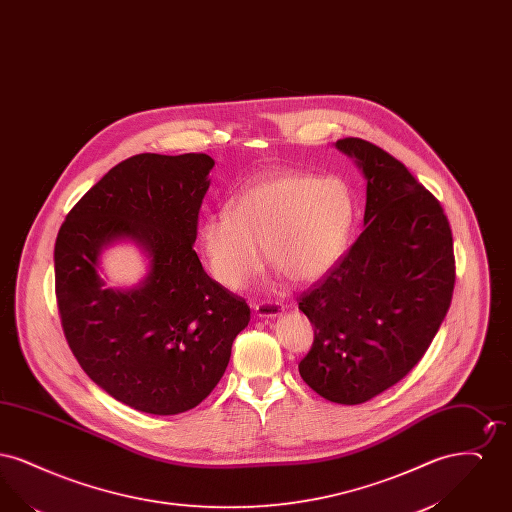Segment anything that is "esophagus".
Returning <instances> with one entry per match:
<instances>
[{
	"label": "esophagus",
	"instance_id": "34e87169",
	"mask_svg": "<svg viewBox=\"0 0 512 512\" xmlns=\"http://www.w3.org/2000/svg\"><path fill=\"white\" fill-rule=\"evenodd\" d=\"M282 311H284V305L276 299H267V301H261L255 305V313L259 317H278Z\"/></svg>",
	"mask_w": 512,
	"mask_h": 512
}]
</instances>
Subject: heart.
I'll use <instances>...</instances> for the list:
<instances>
[{"mask_svg": "<svg viewBox=\"0 0 512 512\" xmlns=\"http://www.w3.org/2000/svg\"><path fill=\"white\" fill-rule=\"evenodd\" d=\"M353 222L355 201L343 180L282 172L209 215L199 240L213 278L228 290H242L261 268L263 247L293 282H315L338 265Z\"/></svg>", "mask_w": 512, "mask_h": 512, "instance_id": "1", "label": "heart"}]
</instances>
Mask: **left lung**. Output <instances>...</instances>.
I'll list each match as a JSON object with an SVG mask.
<instances>
[{
	"label": "left lung",
	"mask_w": 512,
	"mask_h": 512,
	"mask_svg": "<svg viewBox=\"0 0 512 512\" xmlns=\"http://www.w3.org/2000/svg\"><path fill=\"white\" fill-rule=\"evenodd\" d=\"M336 146L365 174V230L299 295L315 326L299 374L320 397L359 405L424 357L451 305L455 255L441 203L399 159L361 138Z\"/></svg>",
	"instance_id": "1"
}]
</instances>
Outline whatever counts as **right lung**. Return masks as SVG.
Here are the masks:
<instances>
[{
	"label": "right lung",
	"mask_w": 512,
	"mask_h": 512,
	"mask_svg": "<svg viewBox=\"0 0 512 512\" xmlns=\"http://www.w3.org/2000/svg\"><path fill=\"white\" fill-rule=\"evenodd\" d=\"M205 153L128 157L69 211L55 242V295L76 361L142 413L197 407L219 384L249 322L244 297L207 276L194 251L209 171ZM132 237L152 259L132 291H105L98 253Z\"/></svg>",
	"instance_id": "obj_1"
}]
</instances>
